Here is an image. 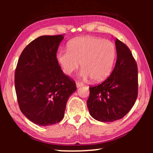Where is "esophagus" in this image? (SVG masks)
<instances>
[{"label": "esophagus", "mask_w": 153, "mask_h": 153, "mask_svg": "<svg viewBox=\"0 0 153 153\" xmlns=\"http://www.w3.org/2000/svg\"><path fill=\"white\" fill-rule=\"evenodd\" d=\"M84 85V84H83L82 82H76V86L77 88H79V86H82Z\"/></svg>", "instance_id": "esophagus-1"}]
</instances>
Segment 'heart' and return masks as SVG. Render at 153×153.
I'll use <instances>...</instances> for the list:
<instances>
[{"label": "heart", "instance_id": "heart-1", "mask_svg": "<svg viewBox=\"0 0 153 153\" xmlns=\"http://www.w3.org/2000/svg\"><path fill=\"white\" fill-rule=\"evenodd\" d=\"M67 51H59L56 60L65 74L69 76L79 68L83 78L90 77L92 81L100 82L109 76L116 56L114 44L108 40L84 36L74 38L67 45Z\"/></svg>", "mask_w": 153, "mask_h": 153}]
</instances>
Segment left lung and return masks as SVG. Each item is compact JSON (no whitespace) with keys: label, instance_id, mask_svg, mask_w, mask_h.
Here are the masks:
<instances>
[{"label":"left lung","instance_id":"obj_1","mask_svg":"<svg viewBox=\"0 0 153 153\" xmlns=\"http://www.w3.org/2000/svg\"><path fill=\"white\" fill-rule=\"evenodd\" d=\"M117 61L112 73L101 84L90 86L87 106L92 117L102 122L120 120L138 97V66L131 51L115 40Z\"/></svg>","mask_w":153,"mask_h":153}]
</instances>
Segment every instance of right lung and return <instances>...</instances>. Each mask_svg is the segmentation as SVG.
Segmentation results:
<instances>
[{
	"label": "right lung",
	"mask_w": 153,
	"mask_h": 153,
	"mask_svg": "<svg viewBox=\"0 0 153 153\" xmlns=\"http://www.w3.org/2000/svg\"><path fill=\"white\" fill-rule=\"evenodd\" d=\"M64 34L42 36L27 45L18 60L15 88L18 105L28 120L41 126L61 121L69 97L76 91L73 79L56 60Z\"/></svg>",
	"instance_id": "obj_1"
}]
</instances>
